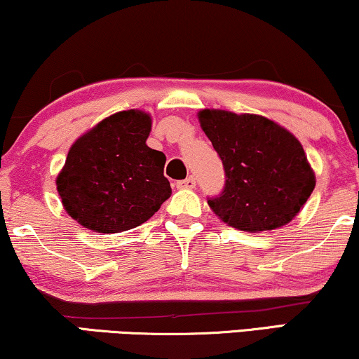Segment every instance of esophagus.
<instances>
[{
    "instance_id": "34e87169",
    "label": "esophagus",
    "mask_w": 359,
    "mask_h": 359,
    "mask_svg": "<svg viewBox=\"0 0 359 359\" xmlns=\"http://www.w3.org/2000/svg\"><path fill=\"white\" fill-rule=\"evenodd\" d=\"M195 185H196L195 177H187L185 180L177 182V189H182V190H191L195 189Z\"/></svg>"
}]
</instances>
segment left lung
Wrapping results in <instances>:
<instances>
[{"label": "left lung", "mask_w": 359, "mask_h": 359, "mask_svg": "<svg viewBox=\"0 0 359 359\" xmlns=\"http://www.w3.org/2000/svg\"><path fill=\"white\" fill-rule=\"evenodd\" d=\"M198 122L226 172L223 194L208 200L213 213L245 232L290 223L316 187V174L299 140L255 114L203 109Z\"/></svg>", "instance_id": "1"}]
</instances>
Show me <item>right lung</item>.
<instances>
[{
    "mask_svg": "<svg viewBox=\"0 0 359 359\" xmlns=\"http://www.w3.org/2000/svg\"><path fill=\"white\" fill-rule=\"evenodd\" d=\"M151 115L122 110L72 144L57 190L63 208L83 228L114 234L143 224L169 198L165 156L146 144Z\"/></svg>",
    "mask_w": 359,
    "mask_h": 359,
    "instance_id": "right-lung-1",
    "label": "right lung"
}]
</instances>
